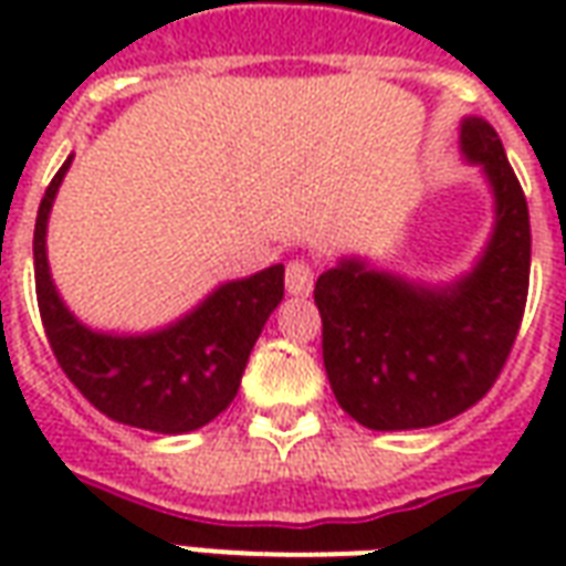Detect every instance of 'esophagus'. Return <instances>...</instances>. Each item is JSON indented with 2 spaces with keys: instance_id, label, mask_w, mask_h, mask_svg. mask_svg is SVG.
<instances>
[{
  "instance_id": "1",
  "label": "esophagus",
  "mask_w": 566,
  "mask_h": 566,
  "mask_svg": "<svg viewBox=\"0 0 566 566\" xmlns=\"http://www.w3.org/2000/svg\"><path fill=\"white\" fill-rule=\"evenodd\" d=\"M312 284H315V270H312V263L303 258L291 260V263H287V272H284V287H287V294L308 296L312 294Z\"/></svg>"
}]
</instances>
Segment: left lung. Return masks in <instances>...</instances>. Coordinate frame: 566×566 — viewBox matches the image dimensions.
<instances>
[{
  "label": "left lung",
  "mask_w": 566,
  "mask_h": 566,
  "mask_svg": "<svg viewBox=\"0 0 566 566\" xmlns=\"http://www.w3.org/2000/svg\"><path fill=\"white\" fill-rule=\"evenodd\" d=\"M461 150L494 190V233L473 272L430 287L348 258L315 282L327 379L369 430H418L467 412L497 381L522 327L527 199L488 120H463Z\"/></svg>",
  "instance_id": "1"
}]
</instances>
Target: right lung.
<instances>
[{
	"mask_svg": "<svg viewBox=\"0 0 566 566\" xmlns=\"http://www.w3.org/2000/svg\"><path fill=\"white\" fill-rule=\"evenodd\" d=\"M69 157L48 185L35 218L32 258L44 333L69 381L117 424L154 433H190L233 403L248 355L284 296V266L275 263L211 291L190 315L145 336L84 327L56 294L48 270V214Z\"/></svg>",
	"mask_w": 566,
	"mask_h": 566,
	"instance_id": "right-lung-1",
	"label": "right lung"
}]
</instances>
